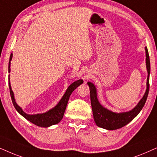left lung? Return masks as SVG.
Returning a JSON list of instances; mask_svg holds the SVG:
<instances>
[{"label":"left lung","mask_w":157,"mask_h":157,"mask_svg":"<svg viewBox=\"0 0 157 157\" xmlns=\"http://www.w3.org/2000/svg\"><path fill=\"white\" fill-rule=\"evenodd\" d=\"M145 51L146 65H147L148 72L147 90H146L143 98L132 110L127 112L116 113L104 108L98 101L97 90H96L95 85L91 82H87V85L90 87L91 106L92 109H93L94 121L98 127L105 128L106 130H116V129L122 128L129 124L136 116H137L145 105L149 90V75L150 70H151L149 52H148L147 47H145Z\"/></svg>","instance_id":"8db88e82"}]
</instances>
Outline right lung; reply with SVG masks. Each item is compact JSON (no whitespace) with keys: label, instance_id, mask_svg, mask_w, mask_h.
<instances>
[{"label":"right lung","instance_id":"1","mask_svg":"<svg viewBox=\"0 0 157 157\" xmlns=\"http://www.w3.org/2000/svg\"><path fill=\"white\" fill-rule=\"evenodd\" d=\"M12 57H13V54H10V59H9V63H8V73L10 72V61H11ZM8 77H10V75H8ZM83 83L82 80H78L73 82L70 86L67 87L65 93H64V95L62 96L61 100H59V102L57 104V105H55L53 108L50 109L48 111L44 113H37V114H33L30 115L27 114L25 113L24 110H22V108L18 106L16 103L15 98H14V94L13 92L11 89V86H10V77L8 78V85H9V89H10V97H11L12 102L15 107L16 110L23 117H24L26 120L30 121L31 123L35 124L36 126H40V127H49L52 126V125L57 124L58 123L60 122V121L62 120L63 118L64 111H65L67 105L69 98H70L71 94L75 89L77 88L79 85H82Z\"/></svg>","mask_w":157,"mask_h":157}]
</instances>
